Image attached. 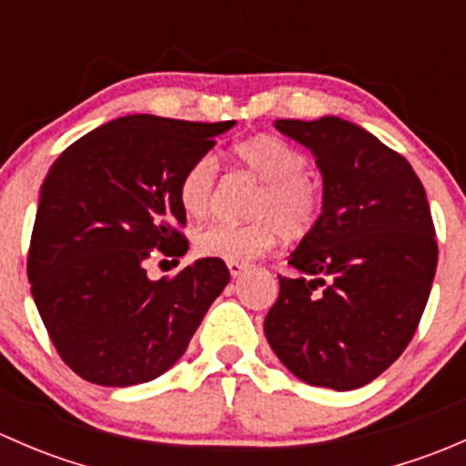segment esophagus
Instances as JSON below:
<instances>
[{"label":"esophagus","mask_w":466,"mask_h":466,"mask_svg":"<svg viewBox=\"0 0 466 466\" xmlns=\"http://www.w3.org/2000/svg\"><path fill=\"white\" fill-rule=\"evenodd\" d=\"M228 268H229V275H232V277H241L243 272L248 270V263H241V261H228Z\"/></svg>","instance_id":"34e87169"}]
</instances>
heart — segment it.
I'll return each instance as SVG.
<instances>
[{
	"mask_svg": "<svg viewBox=\"0 0 466 466\" xmlns=\"http://www.w3.org/2000/svg\"><path fill=\"white\" fill-rule=\"evenodd\" d=\"M238 167L261 182L250 207V223L216 220L196 232V252L209 259L250 261L270 250L281 237L299 241L320 223L322 187L307 171V155L277 135H252L232 148ZM218 164L203 155L182 176L177 196L189 216H205L214 198Z\"/></svg>",
	"mask_w": 466,
	"mask_h": 466,
	"instance_id": "b5f03b06",
	"label": "heart"
}]
</instances>
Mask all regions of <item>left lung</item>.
Instances as JSON below:
<instances>
[{"label":"left lung","mask_w":466,"mask_h":466,"mask_svg":"<svg viewBox=\"0 0 466 466\" xmlns=\"http://www.w3.org/2000/svg\"><path fill=\"white\" fill-rule=\"evenodd\" d=\"M322 173V216L279 275L263 331L309 385L356 390L390 368L417 331L437 268L424 185L406 157L340 116L277 119Z\"/></svg>","instance_id":"1"}]
</instances>
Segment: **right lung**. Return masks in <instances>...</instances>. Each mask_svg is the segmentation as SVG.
<instances>
[{
  "label": "right lung",
  "mask_w": 466,
  "mask_h": 466,
  "mask_svg": "<svg viewBox=\"0 0 466 466\" xmlns=\"http://www.w3.org/2000/svg\"><path fill=\"white\" fill-rule=\"evenodd\" d=\"M234 121L130 115L63 150L40 189L31 234V295L60 359L107 388L146 383L189 347L223 293V259L153 281L146 263L189 250L177 187Z\"/></svg>",
  "instance_id": "right-lung-1"
}]
</instances>
